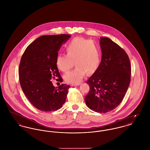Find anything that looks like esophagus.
<instances>
[{
  "mask_svg": "<svg viewBox=\"0 0 150 150\" xmlns=\"http://www.w3.org/2000/svg\"><path fill=\"white\" fill-rule=\"evenodd\" d=\"M80 83H73L71 85V86H78V85H80Z\"/></svg>",
  "mask_w": 150,
  "mask_h": 150,
  "instance_id": "34e87169",
  "label": "esophagus"
}]
</instances>
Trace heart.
Masks as SVG:
<instances>
[{"label":"heart","mask_w":150,"mask_h":150,"mask_svg":"<svg viewBox=\"0 0 150 150\" xmlns=\"http://www.w3.org/2000/svg\"><path fill=\"white\" fill-rule=\"evenodd\" d=\"M65 54L57 56L56 63L62 71L69 70L74 65V70L67 72L64 76L65 81L69 83L79 82L86 73L93 74L100 66V56L98 47L90 40L83 38H76L66 45Z\"/></svg>","instance_id":"heart-1"}]
</instances>
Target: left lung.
<instances>
[{
	"label": "left lung",
	"mask_w": 150,
	"mask_h": 150,
	"mask_svg": "<svg viewBox=\"0 0 150 150\" xmlns=\"http://www.w3.org/2000/svg\"><path fill=\"white\" fill-rule=\"evenodd\" d=\"M102 60L97 70L87 81L90 90L85 97L88 107L106 113L115 109L123 99L131 80L130 59L126 52L108 38H100Z\"/></svg>",
	"instance_id": "obj_1"
}]
</instances>
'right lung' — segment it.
Segmentation results:
<instances>
[{
	"label": "right lung",
	"instance_id": "right-lung-1",
	"mask_svg": "<svg viewBox=\"0 0 150 150\" xmlns=\"http://www.w3.org/2000/svg\"><path fill=\"white\" fill-rule=\"evenodd\" d=\"M70 37L65 34L40 36L28 46L21 57L20 86L30 103L41 111L57 110L65 102L70 86L62 83L55 88L51 80L58 77L62 82L56 60L62 44Z\"/></svg>",
	"mask_w": 150,
	"mask_h": 150
}]
</instances>
